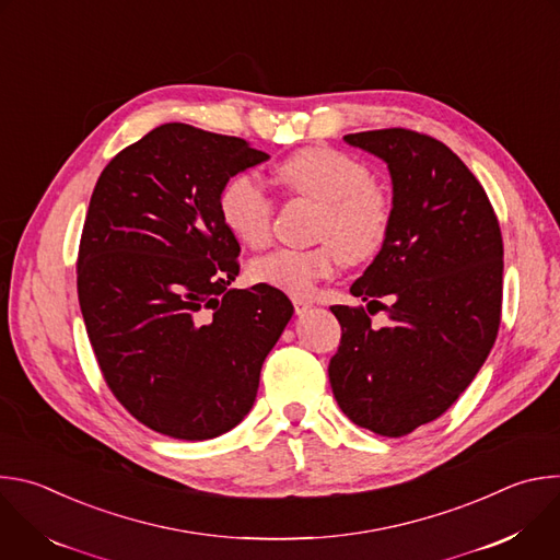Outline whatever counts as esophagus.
I'll return each mask as SVG.
<instances>
[{
  "instance_id": "esophagus-1",
  "label": "esophagus",
  "mask_w": 560,
  "mask_h": 560,
  "mask_svg": "<svg viewBox=\"0 0 560 560\" xmlns=\"http://www.w3.org/2000/svg\"><path fill=\"white\" fill-rule=\"evenodd\" d=\"M292 303H294V312L296 314H305L312 307V303L307 299H303V296H292Z\"/></svg>"
}]
</instances>
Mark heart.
<instances>
[{
	"label": "heart",
	"instance_id": "1",
	"mask_svg": "<svg viewBox=\"0 0 560 560\" xmlns=\"http://www.w3.org/2000/svg\"><path fill=\"white\" fill-rule=\"evenodd\" d=\"M277 179L290 195L318 203L314 238L324 244L305 250L279 248L255 259V283L310 294L343 261L363 264L383 250L392 228V201L359 159L328 145L303 148L277 166ZM219 217L238 242L261 248L270 238L275 201L257 175L238 173L219 195Z\"/></svg>",
	"mask_w": 560,
	"mask_h": 560
}]
</instances>
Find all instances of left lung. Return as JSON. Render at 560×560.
I'll list each match as a JSON object with an SVG mask.
<instances>
[{
    "mask_svg": "<svg viewBox=\"0 0 560 560\" xmlns=\"http://www.w3.org/2000/svg\"><path fill=\"white\" fill-rule=\"evenodd\" d=\"M343 139L383 159L392 177L389 236L350 288L390 324L376 331L363 307H330L341 324L330 385L352 423L406 436L456 401L497 341L501 228L483 186L434 137L385 128Z\"/></svg>",
    "mask_w": 560,
    "mask_h": 560,
    "instance_id": "left-lung-1",
    "label": "left lung"
}]
</instances>
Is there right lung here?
I'll list each match as a JSON object with an SVG mask.
<instances>
[{
    "instance_id": "add662e5",
    "label": "right lung",
    "mask_w": 560,
    "mask_h": 560,
    "mask_svg": "<svg viewBox=\"0 0 560 560\" xmlns=\"http://www.w3.org/2000/svg\"><path fill=\"white\" fill-rule=\"evenodd\" d=\"M266 159L238 137L164 124L115 154L93 190L79 307L110 392L159 434L206 441L242 423L292 318L281 290L228 288L242 248L219 195Z\"/></svg>"
}]
</instances>
